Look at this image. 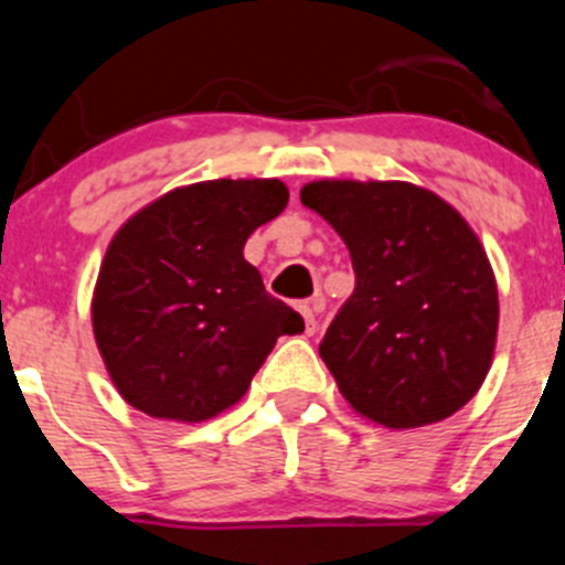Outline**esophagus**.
Here are the masks:
<instances>
[{"label": "esophagus", "instance_id": "1", "mask_svg": "<svg viewBox=\"0 0 565 565\" xmlns=\"http://www.w3.org/2000/svg\"><path fill=\"white\" fill-rule=\"evenodd\" d=\"M300 315H303L306 333L315 335V333H317V315H315V306H311V303H303V306H300Z\"/></svg>", "mask_w": 565, "mask_h": 565}]
</instances>
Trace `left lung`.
<instances>
[{"mask_svg":"<svg viewBox=\"0 0 565 565\" xmlns=\"http://www.w3.org/2000/svg\"><path fill=\"white\" fill-rule=\"evenodd\" d=\"M300 202L350 248L355 292L319 355L358 415L418 429L465 407L498 341V281L457 207L402 180H315Z\"/></svg>","mask_w":565,"mask_h":565,"instance_id":"left-lung-1","label":"left lung"}]
</instances>
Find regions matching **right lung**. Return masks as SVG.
<instances>
[{
    "mask_svg": "<svg viewBox=\"0 0 565 565\" xmlns=\"http://www.w3.org/2000/svg\"><path fill=\"white\" fill-rule=\"evenodd\" d=\"M289 202L281 180H204L130 215L108 243L93 333L114 388L150 418L199 424L246 396L278 335L303 317L243 256Z\"/></svg>",
    "mask_w": 565,
    "mask_h": 565,
    "instance_id": "add662e5",
    "label": "right lung"
}]
</instances>
